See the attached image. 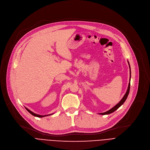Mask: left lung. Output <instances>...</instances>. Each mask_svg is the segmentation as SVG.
<instances>
[{
  "mask_svg": "<svg viewBox=\"0 0 150 150\" xmlns=\"http://www.w3.org/2000/svg\"><path fill=\"white\" fill-rule=\"evenodd\" d=\"M129 69H130V67H129ZM130 73H131V72H130ZM129 81H130V79H129ZM129 88H130V82H129V84H128V88H127V92H126V93L125 94V95L124 96V97L122 98V99L121 100V101L119 102L118 104H117L114 107H113V108H111L110 110H109L108 111H107V112H104V113H100V114L104 115H108V114H110V113H113V112H115V110H117L119 107L121 106V105L124 104V103L125 101V100H126L127 98V96H128V94H129Z\"/></svg>",
  "mask_w": 150,
  "mask_h": 150,
  "instance_id": "left-lung-1",
  "label": "left lung"
}]
</instances>
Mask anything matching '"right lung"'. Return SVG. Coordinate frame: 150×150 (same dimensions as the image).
I'll use <instances>...</instances> for the list:
<instances>
[{"label": "right lung", "instance_id": "right-lung-1", "mask_svg": "<svg viewBox=\"0 0 150 150\" xmlns=\"http://www.w3.org/2000/svg\"><path fill=\"white\" fill-rule=\"evenodd\" d=\"M26 110L29 112V113H31V115H33V116H36V117H44V116H48V115H44V116H42V115H37V114H35V113H33V112H32L31 111H30L29 109H28L27 108H26Z\"/></svg>", "mask_w": 150, "mask_h": 150}]
</instances>
